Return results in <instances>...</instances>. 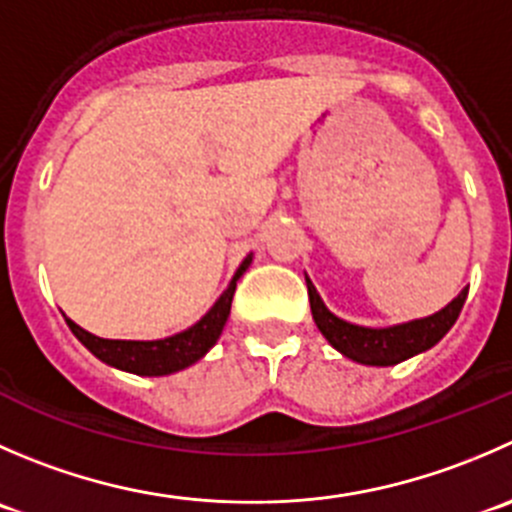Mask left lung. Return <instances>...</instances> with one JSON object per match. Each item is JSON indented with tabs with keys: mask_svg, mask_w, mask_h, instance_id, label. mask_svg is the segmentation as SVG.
Returning <instances> with one entry per match:
<instances>
[{
	"mask_svg": "<svg viewBox=\"0 0 512 512\" xmlns=\"http://www.w3.org/2000/svg\"><path fill=\"white\" fill-rule=\"evenodd\" d=\"M307 295H310L312 320H315L317 330L325 335V340L335 350H340L350 360L362 362V365H398V362L430 350L435 342L443 340L445 332L458 320L468 290L460 292L448 307H443L435 315L395 327H360L340 320L327 310L310 280H307Z\"/></svg>",
	"mask_w": 512,
	"mask_h": 512,
	"instance_id": "left-lung-1",
	"label": "left lung"
}]
</instances>
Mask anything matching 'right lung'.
Masks as SVG:
<instances>
[{
  "label": "right lung",
  "instance_id": "add662e5",
  "mask_svg": "<svg viewBox=\"0 0 512 512\" xmlns=\"http://www.w3.org/2000/svg\"><path fill=\"white\" fill-rule=\"evenodd\" d=\"M252 255H247L242 260L240 270L232 277L230 287L220 295V300L212 305V310L202 317L197 325H192L190 330L177 332V335L165 337V340H104V337L92 335V332L82 330L79 325H74L67 317L69 330L77 335V340L92 352L94 357H99L107 365L119 367V370L135 372V375H170V372L185 370L192 362L200 360L207 350L217 342L222 327H225L227 317H230L232 307V295H235L237 280H240L242 272L250 267Z\"/></svg>",
  "mask_w": 512,
  "mask_h": 512
}]
</instances>
